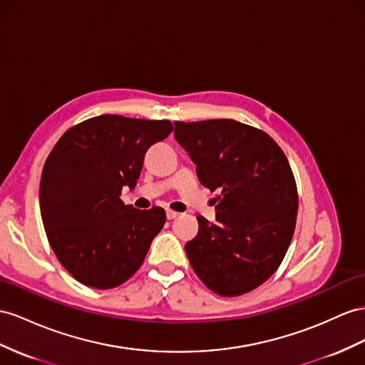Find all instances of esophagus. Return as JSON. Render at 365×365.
Instances as JSON below:
<instances>
[{
  "mask_svg": "<svg viewBox=\"0 0 365 365\" xmlns=\"http://www.w3.org/2000/svg\"><path fill=\"white\" fill-rule=\"evenodd\" d=\"M177 216H179V212H177V211H173V210H166V217L170 219V220L175 219Z\"/></svg>",
  "mask_w": 365,
  "mask_h": 365,
  "instance_id": "1",
  "label": "esophagus"
}]
</instances>
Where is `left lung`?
Segmentation results:
<instances>
[{
    "instance_id": "8db88e82",
    "label": "left lung",
    "mask_w": 365,
    "mask_h": 365,
    "mask_svg": "<svg viewBox=\"0 0 365 365\" xmlns=\"http://www.w3.org/2000/svg\"><path fill=\"white\" fill-rule=\"evenodd\" d=\"M174 137L203 186L220 190L216 222L197 216L185 251L194 273L219 296L253 292L282 262L299 207L282 149L264 130L236 120L175 121Z\"/></svg>"
}]
</instances>
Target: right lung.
I'll return each instance as SVG.
<instances>
[{"mask_svg":"<svg viewBox=\"0 0 365 365\" xmlns=\"http://www.w3.org/2000/svg\"><path fill=\"white\" fill-rule=\"evenodd\" d=\"M173 129L170 120L105 114L69 128L53 146L41 173V219L55 256L83 285L114 288L142 267L166 214L120 195L137 185L148 149Z\"/></svg>","mask_w":365,"mask_h":365,"instance_id":"add662e5","label":"right lung"}]
</instances>
